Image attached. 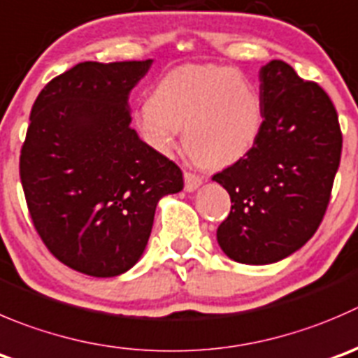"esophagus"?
Returning <instances> with one entry per match:
<instances>
[{
	"instance_id": "obj_1",
	"label": "esophagus",
	"mask_w": 358,
	"mask_h": 358,
	"mask_svg": "<svg viewBox=\"0 0 358 358\" xmlns=\"http://www.w3.org/2000/svg\"><path fill=\"white\" fill-rule=\"evenodd\" d=\"M183 178H185V190H187V192H192V190H196L197 187L203 183V178H201L199 175H196V173L185 171Z\"/></svg>"
}]
</instances>
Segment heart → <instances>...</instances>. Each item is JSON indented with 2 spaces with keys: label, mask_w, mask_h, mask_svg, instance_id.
<instances>
[{
  "label": "heart",
  "mask_w": 358,
  "mask_h": 358,
  "mask_svg": "<svg viewBox=\"0 0 358 358\" xmlns=\"http://www.w3.org/2000/svg\"><path fill=\"white\" fill-rule=\"evenodd\" d=\"M138 129L159 152H171L182 127L187 152L208 168L245 157L262 129L259 91L243 73L213 64L169 71L138 113Z\"/></svg>",
  "instance_id": "b5f03b06"
}]
</instances>
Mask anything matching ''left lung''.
<instances>
[{"mask_svg": "<svg viewBox=\"0 0 358 358\" xmlns=\"http://www.w3.org/2000/svg\"><path fill=\"white\" fill-rule=\"evenodd\" d=\"M262 129L252 150L215 173L231 196L220 248L241 264H271L317 232L341 161L338 112L317 82L271 61L260 69Z\"/></svg>", "mask_w": 358, "mask_h": 358, "instance_id": "obj_1", "label": "left lung"}]
</instances>
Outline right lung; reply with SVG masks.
Wrapping results in <instances>:
<instances>
[{
  "mask_svg": "<svg viewBox=\"0 0 358 358\" xmlns=\"http://www.w3.org/2000/svg\"><path fill=\"white\" fill-rule=\"evenodd\" d=\"M152 61L80 62L31 108L20 182L48 252L98 278L126 273L147 246L157 201L183 173L131 129L127 96Z\"/></svg>",
  "mask_w": 358,
  "mask_h": 358,
  "instance_id": "right-lung-1",
  "label": "right lung"
}]
</instances>
